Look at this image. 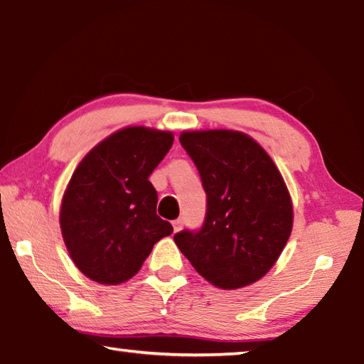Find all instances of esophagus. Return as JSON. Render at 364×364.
Wrapping results in <instances>:
<instances>
[{"label": "esophagus", "mask_w": 364, "mask_h": 364, "mask_svg": "<svg viewBox=\"0 0 364 364\" xmlns=\"http://www.w3.org/2000/svg\"><path fill=\"white\" fill-rule=\"evenodd\" d=\"M183 225H184V220H183V218H176V220L173 221V230H175V232L180 231L181 228H183Z\"/></svg>", "instance_id": "obj_1"}]
</instances>
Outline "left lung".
<instances>
[{"label":"left lung","mask_w":364,"mask_h":364,"mask_svg":"<svg viewBox=\"0 0 364 364\" xmlns=\"http://www.w3.org/2000/svg\"><path fill=\"white\" fill-rule=\"evenodd\" d=\"M180 143L199 170L207 194L199 231L175 242L202 278L225 291L268 273L292 231V200L278 167L241 132H184Z\"/></svg>","instance_id":"8db88e82"}]
</instances>
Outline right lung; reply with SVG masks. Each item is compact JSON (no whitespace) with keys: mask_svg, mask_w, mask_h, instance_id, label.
Returning a JSON list of instances; mask_svg holds the SVG:
<instances>
[{"mask_svg":"<svg viewBox=\"0 0 364 364\" xmlns=\"http://www.w3.org/2000/svg\"><path fill=\"white\" fill-rule=\"evenodd\" d=\"M173 134L128 127L95 146L73 171L60 205V231L86 278L115 286L138 273L154 244L173 232L156 213L149 181Z\"/></svg>","mask_w":364,"mask_h":364,"instance_id":"obj_1","label":"right lung"}]
</instances>
